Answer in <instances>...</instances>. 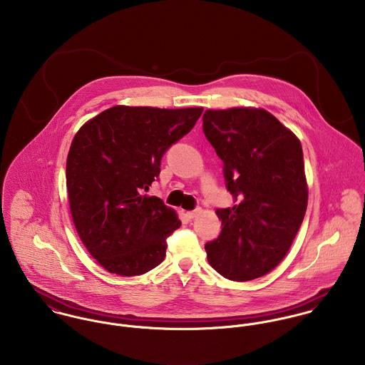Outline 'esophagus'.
Returning a JSON list of instances; mask_svg holds the SVG:
<instances>
[{
    "label": "esophagus",
    "instance_id": "1",
    "mask_svg": "<svg viewBox=\"0 0 365 365\" xmlns=\"http://www.w3.org/2000/svg\"><path fill=\"white\" fill-rule=\"evenodd\" d=\"M201 208L194 209V210H190V212H187V216L190 217V219H194V217H197L200 213H201Z\"/></svg>",
    "mask_w": 365,
    "mask_h": 365
}]
</instances>
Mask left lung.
Wrapping results in <instances>:
<instances>
[{"mask_svg":"<svg viewBox=\"0 0 365 365\" xmlns=\"http://www.w3.org/2000/svg\"><path fill=\"white\" fill-rule=\"evenodd\" d=\"M204 133L223 161L233 208L216 209L222 232L205 245L212 268L250 281L287 256L307 212L308 182L299 139L262 108L207 109Z\"/></svg>","mask_w":365,"mask_h":365,"instance_id":"1","label":"left lung"}]
</instances>
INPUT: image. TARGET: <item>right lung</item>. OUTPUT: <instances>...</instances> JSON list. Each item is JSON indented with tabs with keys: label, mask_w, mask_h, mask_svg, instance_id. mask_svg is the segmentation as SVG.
Here are the masks:
<instances>
[{
	"label": "right lung",
	"mask_w": 365,
	"mask_h": 365,
	"mask_svg": "<svg viewBox=\"0 0 365 365\" xmlns=\"http://www.w3.org/2000/svg\"><path fill=\"white\" fill-rule=\"evenodd\" d=\"M202 110L116 105L76 133L66 164L70 213L83 245L108 272L140 275L164 260L165 239L181 220L145 192L165 150Z\"/></svg>",
	"instance_id": "right-lung-1"
}]
</instances>
